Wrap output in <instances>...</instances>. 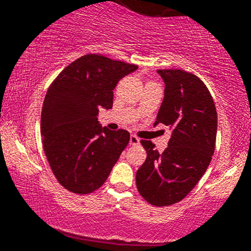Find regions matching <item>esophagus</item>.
Returning <instances> with one entry per match:
<instances>
[{"label": "esophagus", "instance_id": "obj_1", "mask_svg": "<svg viewBox=\"0 0 251 251\" xmlns=\"http://www.w3.org/2000/svg\"><path fill=\"white\" fill-rule=\"evenodd\" d=\"M139 144V139L135 135H131L129 137V145H138Z\"/></svg>", "mask_w": 251, "mask_h": 251}]
</instances>
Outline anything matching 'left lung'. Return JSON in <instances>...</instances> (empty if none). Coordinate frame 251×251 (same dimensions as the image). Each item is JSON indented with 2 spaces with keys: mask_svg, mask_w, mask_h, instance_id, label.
Masks as SVG:
<instances>
[{
  "mask_svg": "<svg viewBox=\"0 0 251 251\" xmlns=\"http://www.w3.org/2000/svg\"><path fill=\"white\" fill-rule=\"evenodd\" d=\"M165 94L157 124L172 128L169 146L159 153L150 140H140L146 160L138 169V192L154 206L178 203L189 195L211 162L216 146L217 112L208 87L183 70H158Z\"/></svg>",
  "mask_w": 251,
  "mask_h": 251,
  "instance_id": "1",
  "label": "left lung"
}]
</instances>
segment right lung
Wrapping results in <instances>:
<instances>
[{
  "mask_svg": "<svg viewBox=\"0 0 251 251\" xmlns=\"http://www.w3.org/2000/svg\"><path fill=\"white\" fill-rule=\"evenodd\" d=\"M137 68L86 54L50 83L41 112L42 146L54 176L68 191L87 195L99 189L127 146L126 129L101 127L97 116L101 107L112 108L114 87Z\"/></svg>",
  "mask_w": 251,
  "mask_h": 251,
  "instance_id": "add662e5",
  "label": "right lung"
}]
</instances>
